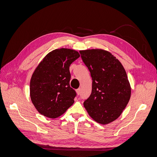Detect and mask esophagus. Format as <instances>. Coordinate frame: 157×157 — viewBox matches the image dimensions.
I'll use <instances>...</instances> for the list:
<instances>
[{"label":"esophagus","instance_id":"1","mask_svg":"<svg viewBox=\"0 0 157 157\" xmlns=\"http://www.w3.org/2000/svg\"><path fill=\"white\" fill-rule=\"evenodd\" d=\"M77 93L78 95L80 94V88H78V89L77 90Z\"/></svg>","mask_w":157,"mask_h":157}]
</instances>
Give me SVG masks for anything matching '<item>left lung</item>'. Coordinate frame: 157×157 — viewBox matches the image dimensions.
Masks as SVG:
<instances>
[{"mask_svg":"<svg viewBox=\"0 0 157 157\" xmlns=\"http://www.w3.org/2000/svg\"><path fill=\"white\" fill-rule=\"evenodd\" d=\"M92 78V93L84 101L89 115L101 124L119 117L131 96L124 68L110 52L101 49L79 51Z\"/></svg>","mask_w":157,"mask_h":157,"instance_id":"left-lung-1","label":"left lung"}]
</instances>
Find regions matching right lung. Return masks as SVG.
Returning a JSON list of instances; mask_svg holds the SVG:
<instances>
[{"instance_id":"1","label":"right lung","mask_w":157,"mask_h":157,"mask_svg":"<svg viewBox=\"0 0 157 157\" xmlns=\"http://www.w3.org/2000/svg\"><path fill=\"white\" fill-rule=\"evenodd\" d=\"M79 57L75 50L56 49L37 66L31 78L30 96L41 115L55 118L73 104L77 94L69 84V66Z\"/></svg>"}]
</instances>
